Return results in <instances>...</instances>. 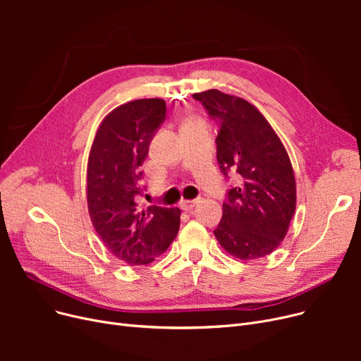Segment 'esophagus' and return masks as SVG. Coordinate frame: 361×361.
I'll return each instance as SVG.
<instances>
[{
    "label": "esophagus",
    "mask_w": 361,
    "mask_h": 361,
    "mask_svg": "<svg viewBox=\"0 0 361 361\" xmlns=\"http://www.w3.org/2000/svg\"><path fill=\"white\" fill-rule=\"evenodd\" d=\"M197 202H199V199H193V200H181L180 206H181V209H183V211H192L193 207L197 204Z\"/></svg>",
    "instance_id": "obj_1"
}]
</instances>
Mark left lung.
Instances as JSON below:
<instances>
[{
  "label": "left lung",
  "instance_id": "left-lung-1",
  "mask_svg": "<svg viewBox=\"0 0 361 361\" xmlns=\"http://www.w3.org/2000/svg\"><path fill=\"white\" fill-rule=\"evenodd\" d=\"M193 98L218 126L221 173L237 174L228 188L215 233L234 257L253 260L272 253L295 211V178L286 147L262 114L247 101L209 89Z\"/></svg>",
  "mask_w": 361,
  "mask_h": 361
}]
</instances>
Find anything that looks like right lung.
<instances>
[{
  "label": "right lung",
  "mask_w": 361,
  "mask_h": 361,
  "mask_svg": "<svg viewBox=\"0 0 361 361\" xmlns=\"http://www.w3.org/2000/svg\"><path fill=\"white\" fill-rule=\"evenodd\" d=\"M166 118L164 99L131 101L109 112L94 136L87 164L92 224L109 252L130 267L164 253L180 228V209L143 207L137 199L149 145Z\"/></svg>",
  "instance_id": "add662e5"
}]
</instances>
